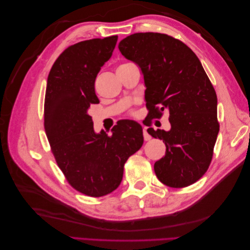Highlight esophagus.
I'll use <instances>...</instances> for the list:
<instances>
[{"instance_id":"esophagus-1","label":"esophagus","mask_w":250,"mask_h":250,"mask_svg":"<svg viewBox=\"0 0 250 250\" xmlns=\"http://www.w3.org/2000/svg\"><path fill=\"white\" fill-rule=\"evenodd\" d=\"M143 135H144V140H145V141H150L151 140V137L148 134L147 130H145V129L143 130Z\"/></svg>"}]
</instances>
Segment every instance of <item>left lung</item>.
Returning <instances> with one entry per match:
<instances>
[{"mask_svg":"<svg viewBox=\"0 0 250 250\" xmlns=\"http://www.w3.org/2000/svg\"><path fill=\"white\" fill-rule=\"evenodd\" d=\"M119 50L141 67L147 118L169 112V131L147 129L166 145L165 156L154 164L157 178L171 188L193 185L209 167L220 127L217 95L200 60L181 41L156 32L127 36Z\"/></svg>","mask_w":250,"mask_h":250,"instance_id":"obj_1","label":"left lung"}]
</instances>
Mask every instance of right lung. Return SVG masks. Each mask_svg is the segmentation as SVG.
Listing matches in <instances>:
<instances>
[{
    "instance_id": "obj_1",
    "label": "right lung",
    "mask_w": 250,
    "mask_h": 250,
    "mask_svg": "<svg viewBox=\"0 0 250 250\" xmlns=\"http://www.w3.org/2000/svg\"><path fill=\"white\" fill-rule=\"evenodd\" d=\"M118 36L83 41L67 47L49 73L44 97L43 126L51 151L67 183L90 197L115 191L123 178L128 157L142 147V126L122 120L112 134L94 131L87 113L99 103L95 80L111 57Z\"/></svg>"
}]
</instances>
